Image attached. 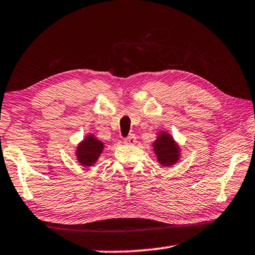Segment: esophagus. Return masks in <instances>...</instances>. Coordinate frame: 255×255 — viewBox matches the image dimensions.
Listing matches in <instances>:
<instances>
[{
    "instance_id": "34e87169",
    "label": "esophagus",
    "mask_w": 255,
    "mask_h": 255,
    "mask_svg": "<svg viewBox=\"0 0 255 255\" xmlns=\"http://www.w3.org/2000/svg\"><path fill=\"white\" fill-rule=\"evenodd\" d=\"M124 143L126 145H134L136 143V137L134 135H129L124 139Z\"/></svg>"
}]
</instances>
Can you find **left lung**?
<instances>
[{"instance_id": "left-lung-1", "label": "left lung", "mask_w": 255, "mask_h": 255, "mask_svg": "<svg viewBox=\"0 0 255 255\" xmlns=\"http://www.w3.org/2000/svg\"><path fill=\"white\" fill-rule=\"evenodd\" d=\"M153 149L157 156V161L164 167H170L179 159V147L168 132L161 131L157 139L153 143Z\"/></svg>"}]
</instances>
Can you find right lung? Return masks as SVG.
Wrapping results in <instances>:
<instances>
[{"instance_id": "add662e5", "label": "right lung", "mask_w": 255, "mask_h": 255, "mask_svg": "<svg viewBox=\"0 0 255 255\" xmlns=\"http://www.w3.org/2000/svg\"><path fill=\"white\" fill-rule=\"evenodd\" d=\"M103 143L96 139L94 136L88 135L77 147V160L85 167H91L98 161L103 151Z\"/></svg>"}]
</instances>
